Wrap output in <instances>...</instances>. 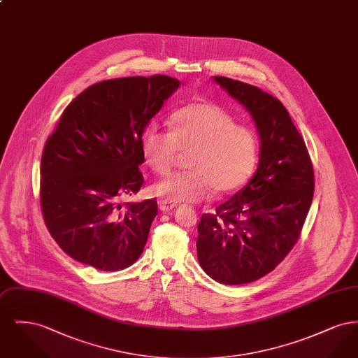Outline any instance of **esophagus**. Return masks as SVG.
Returning <instances> with one entry per match:
<instances>
[{"label":"esophagus","instance_id":"obj_1","mask_svg":"<svg viewBox=\"0 0 358 358\" xmlns=\"http://www.w3.org/2000/svg\"><path fill=\"white\" fill-rule=\"evenodd\" d=\"M158 206H159V209H161L162 212H169V210H171L176 205L173 204V203H169V201L161 200V201L158 203Z\"/></svg>","mask_w":358,"mask_h":358}]
</instances>
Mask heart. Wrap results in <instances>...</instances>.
Listing matches in <instances>:
<instances>
[{"mask_svg": "<svg viewBox=\"0 0 358 358\" xmlns=\"http://www.w3.org/2000/svg\"><path fill=\"white\" fill-rule=\"evenodd\" d=\"M257 136L216 103H187L171 114L169 131L149 126L141 141L145 165L166 176L178 153L187 154L189 171L176 173L152 187V193L169 203H197L215 189L229 194L243 187L255 169Z\"/></svg>", "mask_w": 358, "mask_h": 358, "instance_id": "1", "label": "heart"}]
</instances>
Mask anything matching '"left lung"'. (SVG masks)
Masks as SVG:
<instances>
[{"instance_id": "left-lung-1", "label": "left lung", "mask_w": 358, "mask_h": 358, "mask_svg": "<svg viewBox=\"0 0 358 358\" xmlns=\"http://www.w3.org/2000/svg\"><path fill=\"white\" fill-rule=\"evenodd\" d=\"M215 80L252 115L260 136L259 168L248 185L197 225V257L224 285L255 282L283 262L301 238L314 194L303 136L282 102L255 85Z\"/></svg>"}]
</instances>
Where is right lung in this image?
Returning <instances> with one entry per match:
<instances>
[{
	"mask_svg": "<svg viewBox=\"0 0 358 358\" xmlns=\"http://www.w3.org/2000/svg\"><path fill=\"white\" fill-rule=\"evenodd\" d=\"M180 80L166 75L98 82L64 108L40 165V205L59 247L102 271L131 266L143 252L157 201L124 203L145 180L141 141Z\"/></svg>",
	"mask_w": 358,
	"mask_h": 358,
	"instance_id": "1",
	"label": "right lung"
}]
</instances>
